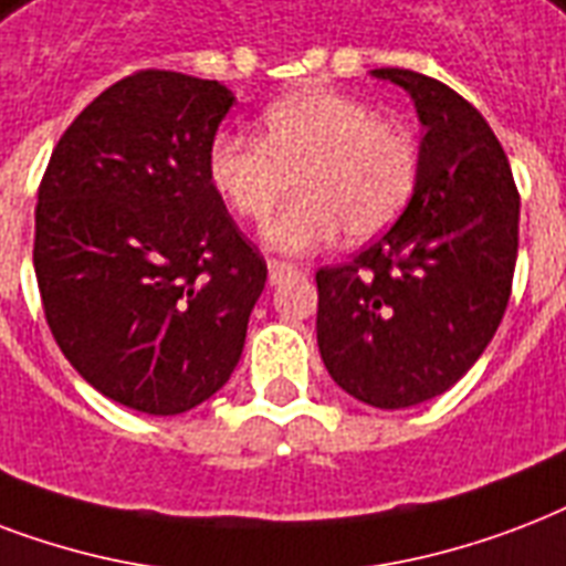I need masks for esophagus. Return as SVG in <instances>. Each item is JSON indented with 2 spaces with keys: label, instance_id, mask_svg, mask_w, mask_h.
<instances>
[{
  "label": "esophagus",
  "instance_id": "esophagus-1",
  "mask_svg": "<svg viewBox=\"0 0 566 566\" xmlns=\"http://www.w3.org/2000/svg\"><path fill=\"white\" fill-rule=\"evenodd\" d=\"M292 274H297V265H292V262H283V260H271L269 262L271 286H277V283H283V280L292 277Z\"/></svg>",
  "mask_w": 566,
  "mask_h": 566
}]
</instances>
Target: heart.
I'll return each mask as SVG.
<instances>
[{
    "label": "heart",
    "mask_w": 566,
    "mask_h": 566,
    "mask_svg": "<svg viewBox=\"0 0 566 566\" xmlns=\"http://www.w3.org/2000/svg\"><path fill=\"white\" fill-rule=\"evenodd\" d=\"M262 138L218 133L206 174L227 209L265 223L289 191L301 197L269 227L277 251L304 253L348 233L363 242L398 221L419 182V144L369 103L331 87H306L271 103Z\"/></svg>",
    "instance_id": "heart-1"
}]
</instances>
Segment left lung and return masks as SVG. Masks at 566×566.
I'll return each instance as SVG.
<instances>
[{"label":"left lung","mask_w":566,"mask_h":566,"mask_svg":"<svg viewBox=\"0 0 566 566\" xmlns=\"http://www.w3.org/2000/svg\"><path fill=\"white\" fill-rule=\"evenodd\" d=\"M424 126L419 182L387 233L315 271L318 352L331 378L380 410L442 396L505 315L520 244V191L472 103L437 78L380 67Z\"/></svg>","instance_id":"left-lung-1"}]
</instances>
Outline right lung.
<instances>
[{"label": "right lung", "mask_w": 566, "mask_h": 566, "mask_svg": "<svg viewBox=\"0 0 566 566\" xmlns=\"http://www.w3.org/2000/svg\"><path fill=\"white\" fill-rule=\"evenodd\" d=\"M233 94L138 70L55 144L34 206V274L70 366L117 405L186 413L230 380L269 265L209 182Z\"/></svg>", "instance_id": "right-lung-1"}]
</instances>
